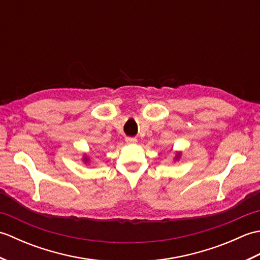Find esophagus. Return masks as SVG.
<instances>
[{"mask_svg": "<svg viewBox=\"0 0 260 260\" xmlns=\"http://www.w3.org/2000/svg\"><path fill=\"white\" fill-rule=\"evenodd\" d=\"M125 141H126L127 144H136V142H137L135 137H126Z\"/></svg>", "mask_w": 260, "mask_h": 260, "instance_id": "obj_1", "label": "esophagus"}]
</instances>
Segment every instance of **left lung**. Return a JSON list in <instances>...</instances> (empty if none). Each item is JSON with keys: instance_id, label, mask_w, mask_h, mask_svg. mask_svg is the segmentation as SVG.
Masks as SVG:
<instances>
[{"instance_id": "8db88e82", "label": "left lung", "mask_w": 260, "mask_h": 260, "mask_svg": "<svg viewBox=\"0 0 260 260\" xmlns=\"http://www.w3.org/2000/svg\"><path fill=\"white\" fill-rule=\"evenodd\" d=\"M178 157H179V155H178Z\"/></svg>"}]
</instances>
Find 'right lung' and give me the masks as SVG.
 <instances>
[{"label": "right lung", "mask_w": 260, "mask_h": 260, "mask_svg": "<svg viewBox=\"0 0 260 260\" xmlns=\"http://www.w3.org/2000/svg\"><path fill=\"white\" fill-rule=\"evenodd\" d=\"M85 159H86V162H87V161H88V159H87V158H85Z\"/></svg>", "instance_id": "right-lung-1"}]
</instances>
